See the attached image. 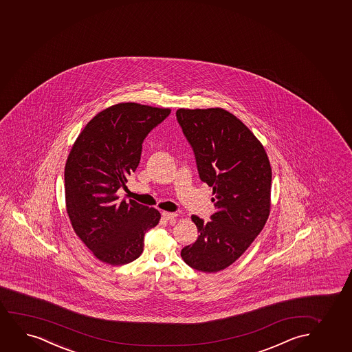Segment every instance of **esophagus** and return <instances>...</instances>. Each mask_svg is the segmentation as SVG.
Instances as JSON below:
<instances>
[{"mask_svg":"<svg viewBox=\"0 0 352 352\" xmlns=\"http://www.w3.org/2000/svg\"><path fill=\"white\" fill-rule=\"evenodd\" d=\"M161 214H162V217H164V219H166V221H172V219L177 218V216H178L177 213L167 212V211H164Z\"/></svg>","mask_w":352,"mask_h":352,"instance_id":"1","label":"esophagus"}]
</instances>
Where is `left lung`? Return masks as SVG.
Returning a JSON list of instances; mask_svg holds the SVG:
<instances>
[{
  "instance_id": "left-lung-1",
  "label": "left lung",
  "mask_w": 352,
  "mask_h": 352,
  "mask_svg": "<svg viewBox=\"0 0 352 352\" xmlns=\"http://www.w3.org/2000/svg\"><path fill=\"white\" fill-rule=\"evenodd\" d=\"M177 120L195 152L200 180L212 187V221L192 216L199 236L182 250L191 268L217 273L260 234L270 212L272 167L243 122L221 108L179 109Z\"/></svg>"
}]
</instances>
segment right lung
I'll list each match as a JSON object with an SVG mask.
<instances>
[{
    "instance_id": "add662e5",
    "label": "right lung",
    "mask_w": 352,
    "mask_h": 352,
    "mask_svg": "<svg viewBox=\"0 0 352 352\" xmlns=\"http://www.w3.org/2000/svg\"><path fill=\"white\" fill-rule=\"evenodd\" d=\"M170 109L118 103L97 113L76 140L65 165L66 211L74 232L98 260L122 265L144 252V234L160 212L118 199L138 168L142 144Z\"/></svg>"
}]
</instances>
